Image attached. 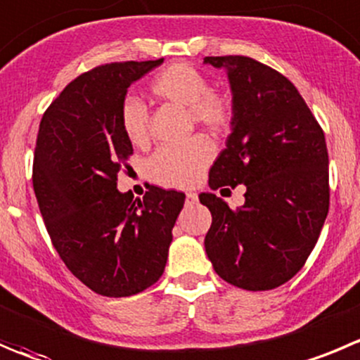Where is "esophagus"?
Wrapping results in <instances>:
<instances>
[{
    "mask_svg": "<svg viewBox=\"0 0 360 360\" xmlns=\"http://www.w3.org/2000/svg\"><path fill=\"white\" fill-rule=\"evenodd\" d=\"M187 203H196L198 201V194L196 193H187Z\"/></svg>",
    "mask_w": 360,
    "mask_h": 360,
    "instance_id": "obj_1",
    "label": "esophagus"
}]
</instances>
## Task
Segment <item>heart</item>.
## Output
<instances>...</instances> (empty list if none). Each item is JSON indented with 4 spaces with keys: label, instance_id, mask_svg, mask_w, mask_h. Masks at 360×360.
I'll return each instance as SVG.
<instances>
[{
    "label": "heart",
    "instance_id": "heart-1",
    "mask_svg": "<svg viewBox=\"0 0 360 360\" xmlns=\"http://www.w3.org/2000/svg\"><path fill=\"white\" fill-rule=\"evenodd\" d=\"M148 94L159 104L186 109L189 129L194 125L210 136L228 131L235 118V105L228 91L212 88L208 77L196 67L173 63L157 72L148 83ZM120 123L125 138L138 148L150 145V118L141 102L129 98L120 109ZM212 146L201 136L180 146H166L150 157L146 173L152 182L167 189H187L200 180L212 160Z\"/></svg>",
    "mask_w": 360,
    "mask_h": 360
}]
</instances>
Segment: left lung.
<instances>
[{
    "label": "left lung",
    "mask_w": 360,
    "mask_h": 360,
    "mask_svg": "<svg viewBox=\"0 0 360 360\" xmlns=\"http://www.w3.org/2000/svg\"><path fill=\"white\" fill-rule=\"evenodd\" d=\"M205 63L228 70L235 105L208 184L245 186L237 208L200 194L212 214L205 249L226 283L265 292L292 279L320 237L330 200L325 136L292 81L269 65L238 54Z\"/></svg>",
    "instance_id": "left-lung-1"
}]
</instances>
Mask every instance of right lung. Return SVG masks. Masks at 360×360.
Masks as SVG:
<instances>
[{"instance_id":"right-lung-1","label":"right lung","mask_w":360,"mask_h":360,"mask_svg":"<svg viewBox=\"0 0 360 360\" xmlns=\"http://www.w3.org/2000/svg\"><path fill=\"white\" fill-rule=\"evenodd\" d=\"M160 63L98 65L70 81L40 120L32 174L40 214L67 269L98 295L155 285L186 200L155 186L143 200L116 189L134 153L120 123L127 88Z\"/></svg>"}]
</instances>
